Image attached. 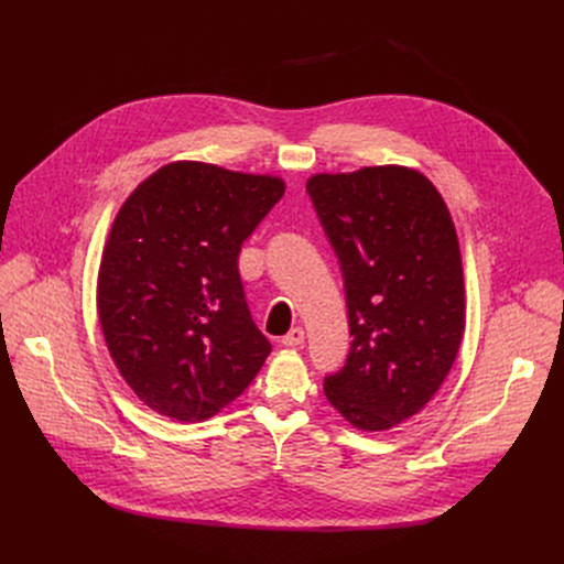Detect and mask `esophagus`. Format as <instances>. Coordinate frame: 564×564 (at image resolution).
I'll return each instance as SVG.
<instances>
[{
    "instance_id": "obj_1",
    "label": "esophagus",
    "mask_w": 564,
    "mask_h": 564,
    "mask_svg": "<svg viewBox=\"0 0 564 564\" xmlns=\"http://www.w3.org/2000/svg\"><path fill=\"white\" fill-rule=\"evenodd\" d=\"M304 338H306V334H304V329L302 327H294L288 336H283V345L285 347H300L302 343H304Z\"/></svg>"
}]
</instances>
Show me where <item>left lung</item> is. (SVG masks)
Returning a JSON list of instances; mask_svg holds the SVG:
<instances>
[{"label":"left lung","instance_id":"left-lung-1","mask_svg":"<svg viewBox=\"0 0 564 564\" xmlns=\"http://www.w3.org/2000/svg\"><path fill=\"white\" fill-rule=\"evenodd\" d=\"M306 189L340 260L351 347L324 395L364 432L409 421L446 381L466 327L446 200L409 166L315 173Z\"/></svg>","mask_w":564,"mask_h":564}]
</instances>
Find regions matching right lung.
<instances>
[{"label":"right lung","instance_id":"1","mask_svg":"<svg viewBox=\"0 0 564 564\" xmlns=\"http://www.w3.org/2000/svg\"><path fill=\"white\" fill-rule=\"evenodd\" d=\"M283 192L272 173L177 160L116 213L98 270V319L118 372L160 416H217L270 357L237 253Z\"/></svg>","mask_w":564,"mask_h":564}]
</instances>
